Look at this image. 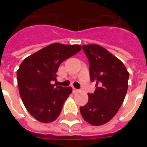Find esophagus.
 I'll return each instance as SVG.
<instances>
[{"label":"esophagus","mask_w":147,"mask_h":147,"mask_svg":"<svg viewBox=\"0 0 147 147\" xmlns=\"http://www.w3.org/2000/svg\"><path fill=\"white\" fill-rule=\"evenodd\" d=\"M78 91H79V90L75 89V88H74V89H73V92L74 93H77V92H78Z\"/></svg>","instance_id":"esophagus-1"}]
</instances>
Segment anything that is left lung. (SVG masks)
I'll use <instances>...</instances> for the list:
<instances>
[{
	"instance_id": "8db88e82",
	"label": "left lung",
	"mask_w": 147,
	"mask_h": 147,
	"mask_svg": "<svg viewBox=\"0 0 147 147\" xmlns=\"http://www.w3.org/2000/svg\"><path fill=\"white\" fill-rule=\"evenodd\" d=\"M89 61L90 78L96 89L88 102L80 107L84 120L94 126L107 123L117 114L127 90L129 73L124 64L99 45H84Z\"/></svg>"
}]
</instances>
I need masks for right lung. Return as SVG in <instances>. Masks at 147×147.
Returning <instances> with one entry per match:
<instances>
[{
    "instance_id": "add662e5",
    "label": "right lung",
    "mask_w": 147,
    "mask_h": 147,
    "mask_svg": "<svg viewBox=\"0 0 147 147\" xmlns=\"http://www.w3.org/2000/svg\"><path fill=\"white\" fill-rule=\"evenodd\" d=\"M80 45L53 43L21 63L17 81L21 99L29 113L42 123L54 121L72 89L52 84L60 64L81 50Z\"/></svg>"
}]
</instances>
